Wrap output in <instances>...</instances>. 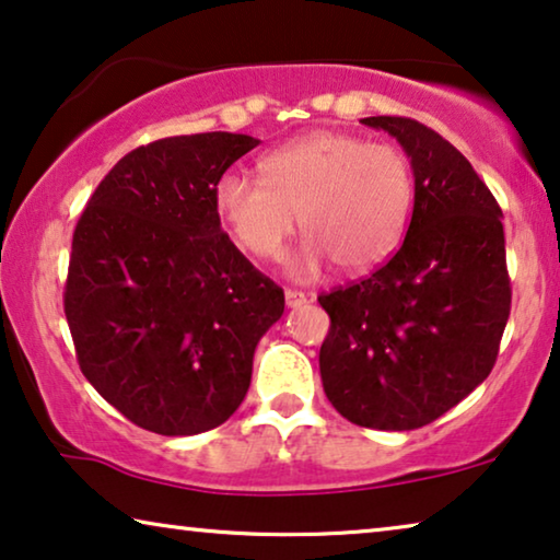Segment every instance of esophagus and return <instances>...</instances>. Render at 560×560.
<instances>
[{
  "mask_svg": "<svg viewBox=\"0 0 560 560\" xmlns=\"http://www.w3.org/2000/svg\"><path fill=\"white\" fill-rule=\"evenodd\" d=\"M283 299H287V306L289 308H296V306H304L306 304V296L302 294V291H294V289H287V294H283Z\"/></svg>",
  "mask_w": 560,
  "mask_h": 560,
  "instance_id": "34e87169",
  "label": "esophagus"
}]
</instances>
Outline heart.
<instances>
[{
  "instance_id": "heart-1",
  "label": "heart",
  "mask_w": 560,
  "mask_h": 560,
  "mask_svg": "<svg viewBox=\"0 0 560 560\" xmlns=\"http://www.w3.org/2000/svg\"><path fill=\"white\" fill-rule=\"evenodd\" d=\"M261 180L226 173L215 208L248 254L273 261L299 229L304 244L289 277L314 279L334 261L345 273L377 269L410 223L415 180L402 150L337 130H316L258 161Z\"/></svg>"
}]
</instances>
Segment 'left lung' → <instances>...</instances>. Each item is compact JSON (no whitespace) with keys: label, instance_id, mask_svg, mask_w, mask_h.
<instances>
[{"label":"left lung","instance_id":"obj_1","mask_svg":"<svg viewBox=\"0 0 560 560\" xmlns=\"http://www.w3.org/2000/svg\"><path fill=\"white\" fill-rule=\"evenodd\" d=\"M410 158L412 221L399 252L362 281L319 296L329 402L360 428L417 430L493 370L511 314L503 211L467 158L428 125L364 118Z\"/></svg>","mask_w":560,"mask_h":560}]
</instances>
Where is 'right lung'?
<instances>
[{"mask_svg": "<svg viewBox=\"0 0 560 560\" xmlns=\"http://www.w3.org/2000/svg\"><path fill=\"white\" fill-rule=\"evenodd\" d=\"M258 140L163 138L120 158L72 236L65 314L80 370L138 428L213 430L244 402L283 291L221 229L215 186Z\"/></svg>", "mask_w": 560, "mask_h": 560, "instance_id": "obj_1", "label": "right lung"}]
</instances>
